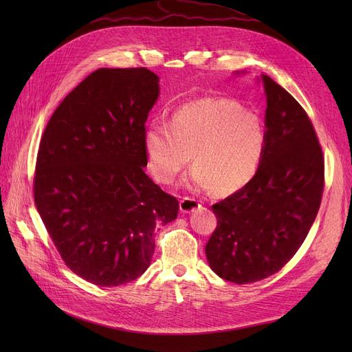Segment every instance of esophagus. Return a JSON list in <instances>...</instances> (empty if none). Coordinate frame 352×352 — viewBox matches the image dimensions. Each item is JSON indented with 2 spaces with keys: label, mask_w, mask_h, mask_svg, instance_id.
Returning a JSON list of instances; mask_svg holds the SVG:
<instances>
[{
  "label": "esophagus",
  "mask_w": 352,
  "mask_h": 352,
  "mask_svg": "<svg viewBox=\"0 0 352 352\" xmlns=\"http://www.w3.org/2000/svg\"><path fill=\"white\" fill-rule=\"evenodd\" d=\"M198 207H201L199 201H197L195 198H191V197H184L181 201H179V210L181 212H191L194 210H197Z\"/></svg>",
  "instance_id": "1"
}]
</instances>
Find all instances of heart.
I'll return each instance as SVG.
<instances>
[{
    "label": "heart",
    "instance_id": "heart-1",
    "mask_svg": "<svg viewBox=\"0 0 352 352\" xmlns=\"http://www.w3.org/2000/svg\"><path fill=\"white\" fill-rule=\"evenodd\" d=\"M148 166L171 184L192 160L187 184L231 194L255 177L265 150V129L251 111L227 98H207L174 111L170 124L153 120L145 129Z\"/></svg>",
    "mask_w": 352,
    "mask_h": 352
}]
</instances>
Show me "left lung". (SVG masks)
<instances>
[{"label":"left lung","mask_w":352,"mask_h":352,"mask_svg":"<svg viewBox=\"0 0 352 352\" xmlns=\"http://www.w3.org/2000/svg\"><path fill=\"white\" fill-rule=\"evenodd\" d=\"M265 150L247 186L211 208L217 227L206 245L221 278L251 284L278 272L300 250L324 192V155L314 125L287 89L263 76Z\"/></svg>","instance_id":"1"}]
</instances>
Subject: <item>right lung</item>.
<instances>
[{
	"label": "right lung",
	"mask_w": 352,
	"mask_h": 352,
	"mask_svg": "<svg viewBox=\"0 0 352 352\" xmlns=\"http://www.w3.org/2000/svg\"><path fill=\"white\" fill-rule=\"evenodd\" d=\"M158 81L144 67L91 72L54 111L40 142L36 210L65 265L91 284L137 280L154 255L155 227L178 214V199L144 173Z\"/></svg>",
	"instance_id": "right-lung-1"
}]
</instances>
